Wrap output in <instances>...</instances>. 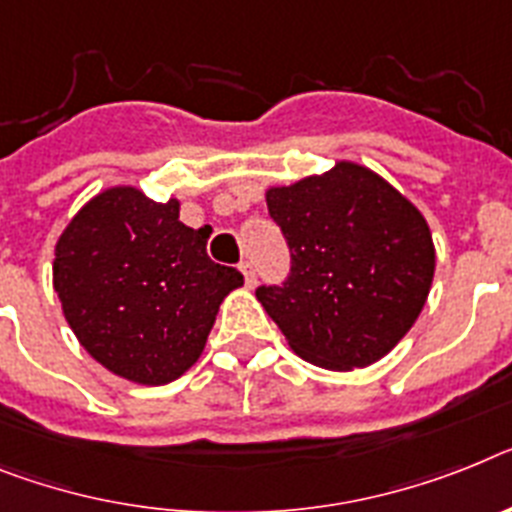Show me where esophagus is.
<instances>
[{
  "label": "esophagus",
  "instance_id": "obj_1",
  "mask_svg": "<svg viewBox=\"0 0 512 512\" xmlns=\"http://www.w3.org/2000/svg\"><path fill=\"white\" fill-rule=\"evenodd\" d=\"M239 268H242V273H244V283H247L249 289H252V286H255V283H257L255 265H252V263H242V265H239Z\"/></svg>",
  "mask_w": 512,
  "mask_h": 512
}]
</instances>
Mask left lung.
<instances>
[{"label":"left lung","mask_w":512,"mask_h":512,"mask_svg":"<svg viewBox=\"0 0 512 512\" xmlns=\"http://www.w3.org/2000/svg\"><path fill=\"white\" fill-rule=\"evenodd\" d=\"M265 200L289 244L291 270L281 286L255 294L291 349L325 369L382 359L411 330L435 276L422 213L349 161L273 187Z\"/></svg>","instance_id":"8db88e82"}]
</instances>
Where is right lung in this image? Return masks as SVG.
I'll return each instance as SVG.
<instances>
[{"mask_svg":"<svg viewBox=\"0 0 512 512\" xmlns=\"http://www.w3.org/2000/svg\"><path fill=\"white\" fill-rule=\"evenodd\" d=\"M208 231L179 221V200L156 203L111 187L57 242L54 291L64 320L98 364L140 385H166L200 359L223 296L242 286L213 263Z\"/></svg>","mask_w":512,"mask_h":512,"instance_id":"1","label":"right lung"}]
</instances>
